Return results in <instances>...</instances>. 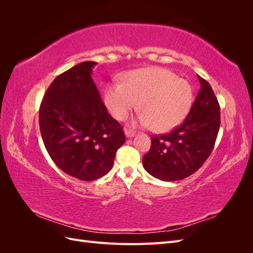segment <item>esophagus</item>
<instances>
[{
    "instance_id": "34e87169",
    "label": "esophagus",
    "mask_w": 253,
    "mask_h": 253,
    "mask_svg": "<svg viewBox=\"0 0 253 253\" xmlns=\"http://www.w3.org/2000/svg\"><path fill=\"white\" fill-rule=\"evenodd\" d=\"M125 134H126V136L127 137H133L134 135H135V132L134 131H132V129H129V128H126L125 129Z\"/></svg>"
}]
</instances>
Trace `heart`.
Returning a JSON list of instances; mask_svg holds the SVG:
<instances>
[{"mask_svg": "<svg viewBox=\"0 0 253 253\" xmlns=\"http://www.w3.org/2000/svg\"><path fill=\"white\" fill-rule=\"evenodd\" d=\"M193 87L164 67L129 72L121 83H111L104 90V103L117 120H124L138 106L136 124L155 132H169L185 120L192 108Z\"/></svg>", "mask_w": 253, "mask_h": 253, "instance_id": "b5f03b06", "label": "heart"}]
</instances>
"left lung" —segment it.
Returning a JSON list of instances; mask_svg holds the SVG:
<instances>
[{"instance_id":"obj_1","label":"left lung","mask_w":253,"mask_h":253,"mask_svg":"<svg viewBox=\"0 0 253 253\" xmlns=\"http://www.w3.org/2000/svg\"><path fill=\"white\" fill-rule=\"evenodd\" d=\"M201 83L187 118L169 134L152 136L142 158L145 171L164 181L179 180L195 173L208 158L220 126L219 104L208 81Z\"/></svg>"}]
</instances>
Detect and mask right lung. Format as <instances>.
Masks as SVG:
<instances>
[{
    "label": "right lung",
    "mask_w": 253,
    "mask_h": 253,
    "mask_svg": "<svg viewBox=\"0 0 253 253\" xmlns=\"http://www.w3.org/2000/svg\"><path fill=\"white\" fill-rule=\"evenodd\" d=\"M93 61L59 75L42 99L39 125L49 156L80 180H95L112 169L126 141L122 126L106 110L91 78Z\"/></svg>",
    "instance_id": "add662e5"
}]
</instances>
